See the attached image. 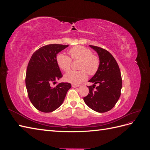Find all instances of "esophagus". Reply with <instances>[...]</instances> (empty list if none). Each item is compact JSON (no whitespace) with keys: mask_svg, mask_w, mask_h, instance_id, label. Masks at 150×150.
I'll use <instances>...</instances> for the list:
<instances>
[{"mask_svg":"<svg viewBox=\"0 0 150 150\" xmlns=\"http://www.w3.org/2000/svg\"><path fill=\"white\" fill-rule=\"evenodd\" d=\"M72 86L73 88H78L79 85H77V84H72Z\"/></svg>","mask_w":150,"mask_h":150,"instance_id":"1","label":"esophagus"}]
</instances>
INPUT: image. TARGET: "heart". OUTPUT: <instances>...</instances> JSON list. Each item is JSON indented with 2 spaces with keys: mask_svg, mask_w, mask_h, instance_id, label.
<instances>
[{
  "mask_svg": "<svg viewBox=\"0 0 150 150\" xmlns=\"http://www.w3.org/2000/svg\"><path fill=\"white\" fill-rule=\"evenodd\" d=\"M72 60H79L78 66L79 71H70L64 75V79L68 83L78 84L88 78L87 73L93 76L96 73L99 67V59L98 56L93 55L90 49L83 46H78L72 47L68 51ZM57 64L61 69L67 71L70 69L71 59L62 54H58L56 57Z\"/></svg>",
  "mask_w": 150,
  "mask_h": 150,
  "instance_id": "obj_1",
  "label": "heart"
}]
</instances>
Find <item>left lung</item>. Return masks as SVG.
<instances>
[{
  "label": "left lung",
  "instance_id": "obj_1",
  "mask_svg": "<svg viewBox=\"0 0 150 150\" xmlns=\"http://www.w3.org/2000/svg\"><path fill=\"white\" fill-rule=\"evenodd\" d=\"M96 51L99 58L98 71L89 82V94L84 101L93 110L105 112L115 106L121 95L122 78L118 64L111 54L101 47L89 46ZM96 83L98 86L94 89Z\"/></svg>",
  "mask_w": 150,
  "mask_h": 150
}]
</instances>
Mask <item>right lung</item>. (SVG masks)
<instances>
[{"label":"right lung","mask_w":150,"mask_h":150,"mask_svg":"<svg viewBox=\"0 0 150 150\" xmlns=\"http://www.w3.org/2000/svg\"><path fill=\"white\" fill-rule=\"evenodd\" d=\"M68 45L49 44L38 49L32 56L27 68L25 86L28 96L33 106L40 111L50 112L62 104L69 83H61L52 87L51 83L62 77L57 64V54Z\"/></svg>","instance_id":"add662e5"}]
</instances>
